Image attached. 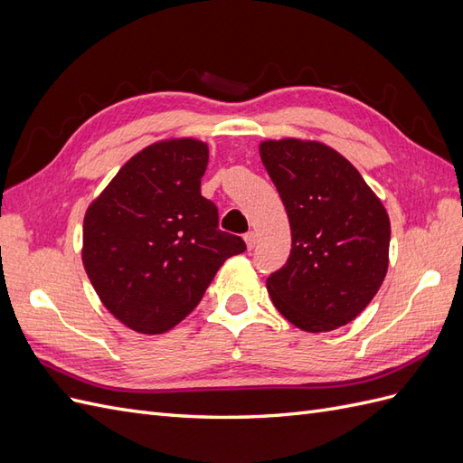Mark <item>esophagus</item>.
<instances>
[{"label":"esophagus","instance_id":"1","mask_svg":"<svg viewBox=\"0 0 463 463\" xmlns=\"http://www.w3.org/2000/svg\"><path fill=\"white\" fill-rule=\"evenodd\" d=\"M243 240H245L247 249H253V247L257 245V233H255V232H247V233L243 235Z\"/></svg>","mask_w":463,"mask_h":463}]
</instances>
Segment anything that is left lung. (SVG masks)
<instances>
[{
  "instance_id": "left-lung-1",
  "label": "left lung",
  "mask_w": 463,
  "mask_h": 463,
  "mask_svg": "<svg viewBox=\"0 0 463 463\" xmlns=\"http://www.w3.org/2000/svg\"><path fill=\"white\" fill-rule=\"evenodd\" d=\"M291 228L284 269L266 279L276 309L305 332H330L373 301L388 270L390 218L355 165L318 141L259 145Z\"/></svg>"
}]
</instances>
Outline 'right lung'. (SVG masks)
Returning a JSON list of instances; mask_svg holds the SVG:
<instances>
[{
	"label": "right lung",
	"mask_w": 463,
	"mask_h": 463,
	"mask_svg": "<svg viewBox=\"0 0 463 463\" xmlns=\"http://www.w3.org/2000/svg\"><path fill=\"white\" fill-rule=\"evenodd\" d=\"M206 164L199 138H164L125 162L87 208L82 266L106 309L138 334L179 325L223 260L245 250L201 194Z\"/></svg>",
	"instance_id": "obj_1"
}]
</instances>
